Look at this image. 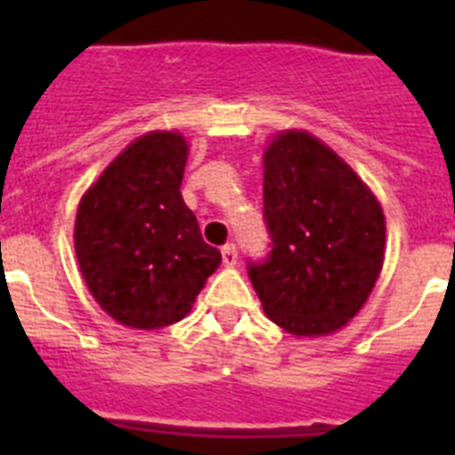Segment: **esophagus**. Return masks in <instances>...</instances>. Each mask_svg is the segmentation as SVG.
<instances>
[{
  "instance_id": "1",
  "label": "esophagus",
  "mask_w": 455,
  "mask_h": 455,
  "mask_svg": "<svg viewBox=\"0 0 455 455\" xmlns=\"http://www.w3.org/2000/svg\"><path fill=\"white\" fill-rule=\"evenodd\" d=\"M220 255H223L225 267H235L236 264V248L235 243H228V246L220 248Z\"/></svg>"
}]
</instances>
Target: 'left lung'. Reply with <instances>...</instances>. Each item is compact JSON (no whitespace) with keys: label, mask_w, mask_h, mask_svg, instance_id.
I'll return each instance as SVG.
<instances>
[{"label":"left lung","mask_w":455,"mask_h":455,"mask_svg":"<svg viewBox=\"0 0 455 455\" xmlns=\"http://www.w3.org/2000/svg\"><path fill=\"white\" fill-rule=\"evenodd\" d=\"M271 251L248 262L268 319L293 335H328L369 299L385 259V216L339 156L305 132L264 152Z\"/></svg>","instance_id":"1"}]
</instances>
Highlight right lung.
Here are the masks:
<instances>
[{"mask_svg":"<svg viewBox=\"0 0 455 455\" xmlns=\"http://www.w3.org/2000/svg\"><path fill=\"white\" fill-rule=\"evenodd\" d=\"M187 140L150 132L108 164L77 209L75 251L92 299L132 328L187 316L220 252L184 204Z\"/></svg>","mask_w":455,"mask_h":455,"instance_id":"add662e5","label":"right lung"}]
</instances>
